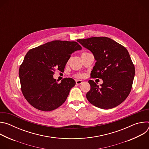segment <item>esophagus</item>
<instances>
[{
    "label": "esophagus",
    "instance_id": "obj_1",
    "mask_svg": "<svg viewBox=\"0 0 149 149\" xmlns=\"http://www.w3.org/2000/svg\"><path fill=\"white\" fill-rule=\"evenodd\" d=\"M82 83V80H76V84L77 85H79L81 84Z\"/></svg>",
    "mask_w": 149,
    "mask_h": 149
}]
</instances>
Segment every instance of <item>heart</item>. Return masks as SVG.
<instances>
[{"instance_id": "heart-1", "label": "heart", "mask_w": 149, "mask_h": 149, "mask_svg": "<svg viewBox=\"0 0 149 149\" xmlns=\"http://www.w3.org/2000/svg\"><path fill=\"white\" fill-rule=\"evenodd\" d=\"M87 54V52H84V53H82V54ZM76 77H78V78H82V77H84V75L79 74H77V75H76Z\"/></svg>"}]
</instances>
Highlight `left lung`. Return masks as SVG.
Listing matches in <instances>:
<instances>
[{
	"label": "left lung",
	"instance_id": "left-lung-1",
	"mask_svg": "<svg viewBox=\"0 0 149 149\" xmlns=\"http://www.w3.org/2000/svg\"><path fill=\"white\" fill-rule=\"evenodd\" d=\"M90 51L96 61L91 71L93 78L102 79L99 86L89 80L91 89L87 93L88 101L101 109H111L122 103L129 95L135 75V68L125 47L107 37L78 39Z\"/></svg>",
	"mask_w": 149,
	"mask_h": 149
}]
</instances>
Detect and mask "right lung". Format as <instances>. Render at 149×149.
<instances>
[{"label":"right lung","instance_id":"obj_1","mask_svg":"<svg viewBox=\"0 0 149 149\" xmlns=\"http://www.w3.org/2000/svg\"><path fill=\"white\" fill-rule=\"evenodd\" d=\"M81 49L77 42L53 40L27 52L19 76L23 95L33 107L49 111L65 101L75 81L66 78L58 84L54 75L56 70L63 72L71 55Z\"/></svg>","mask_w":149,"mask_h":149}]
</instances>
